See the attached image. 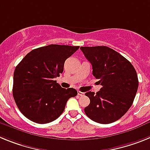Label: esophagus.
Segmentation results:
<instances>
[{"instance_id":"esophagus-1","label":"esophagus","mask_w":150,"mask_h":150,"mask_svg":"<svg viewBox=\"0 0 150 150\" xmlns=\"http://www.w3.org/2000/svg\"><path fill=\"white\" fill-rule=\"evenodd\" d=\"M77 94H78V95H79V96H83V95H84V93L80 91H78Z\"/></svg>"}]
</instances>
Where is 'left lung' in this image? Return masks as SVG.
I'll return each mask as SVG.
<instances>
[{"instance_id": "obj_1", "label": "left lung", "mask_w": 150, "mask_h": 150, "mask_svg": "<svg viewBox=\"0 0 150 150\" xmlns=\"http://www.w3.org/2000/svg\"><path fill=\"white\" fill-rule=\"evenodd\" d=\"M80 50L92 66V74L102 88L88 91L90 104L86 116L100 124H109L125 114L133 104L138 88L137 72L125 57L107 46H83Z\"/></svg>"}]
</instances>
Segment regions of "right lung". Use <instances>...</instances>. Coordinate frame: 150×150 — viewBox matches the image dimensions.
<instances>
[{
  "label": "right lung",
  "instance_id": "1",
  "mask_svg": "<svg viewBox=\"0 0 150 150\" xmlns=\"http://www.w3.org/2000/svg\"><path fill=\"white\" fill-rule=\"evenodd\" d=\"M79 46L51 44L33 50L16 67L13 95L24 116L38 124L51 122L64 110L73 88H62L55 78L63 73L66 59Z\"/></svg>",
  "mask_w": 150,
  "mask_h": 150
}]
</instances>
